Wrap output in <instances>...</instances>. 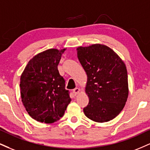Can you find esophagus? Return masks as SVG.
Here are the masks:
<instances>
[{
  "mask_svg": "<svg viewBox=\"0 0 150 150\" xmlns=\"http://www.w3.org/2000/svg\"><path fill=\"white\" fill-rule=\"evenodd\" d=\"M80 89H79V88H77V87L73 89V93H74V94H75V95L78 94V93H80Z\"/></svg>",
  "mask_w": 150,
  "mask_h": 150,
  "instance_id": "1",
  "label": "esophagus"
}]
</instances>
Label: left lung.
Listing matches in <instances>:
<instances>
[{"instance_id":"left-lung-1","label":"left lung","mask_w":150,"mask_h":150,"mask_svg":"<svg viewBox=\"0 0 150 150\" xmlns=\"http://www.w3.org/2000/svg\"><path fill=\"white\" fill-rule=\"evenodd\" d=\"M77 51L87 75L85 92L89 101L83 109L84 115L100 123L113 120L123 110L129 95L124 61L104 45L79 47Z\"/></svg>"}]
</instances>
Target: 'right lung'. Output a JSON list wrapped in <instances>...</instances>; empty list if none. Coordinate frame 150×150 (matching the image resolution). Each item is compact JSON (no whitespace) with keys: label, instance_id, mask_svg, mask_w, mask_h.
<instances>
[{"label":"right lung","instance_id":"1","mask_svg":"<svg viewBox=\"0 0 150 150\" xmlns=\"http://www.w3.org/2000/svg\"><path fill=\"white\" fill-rule=\"evenodd\" d=\"M65 50L50 49L38 54L21 75V101L37 122L51 124L59 120L71 101L57 68Z\"/></svg>","mask_w":150,"mask_h":150}]
</instances>
